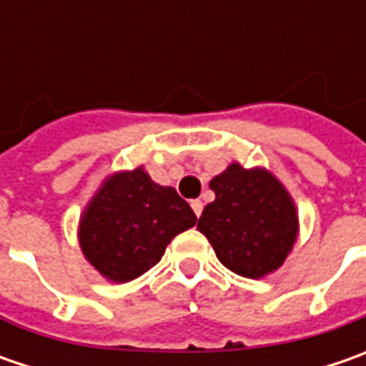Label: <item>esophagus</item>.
I'll return each instance as SVG.
<instances>
[{"mask_svg":"<svg viewBox=\"0 0 366 366\" xmlns=\"http://www.w3.org/2000/svg\"><path fill=\"white\" fill-rule=\"evenodd\" d=\"M191 207H193L195 216L199 218V216H202V212H204V202H199V199H193V202H191Z\"/></svg>","mask_w":366,"mask_h":366,"instance_id":"esophagus-1","label":"esophagus"}]
</instances>
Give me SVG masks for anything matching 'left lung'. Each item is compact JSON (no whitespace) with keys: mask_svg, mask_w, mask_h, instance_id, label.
Listing matches in <instances>:
<instances>
[{"mask_svg":"<svg viewBox=\"0 0 366 366\" xmlns=\"http://www.w3.org/2000/svg\"><path fill=\"white\" fill-rule=\"evenodd\" d=\"M216 199L205 205L197 230L232 273L260 279L277 271L295 244L300 222L287 189L264 169L232 162L209 181Z\"/></svg>","mask_w":366,"mask_h":366,"instance_id":"left-lung-1","label":"left lung"}]
</instances>
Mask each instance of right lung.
<instances>
[{
  "instance_id": "obj_1",
  "label": "right lung",
  "mask_w": 366,
  "mask_h": 366,
  "mask_svg": "<svg viewBox=\"0 0 366 366\" xmlns=\"http://www.w3.org/2000/svg\"><path fill=\"white\" fill-rule=\"evenodd\" d=\"M197 216L173 187L154 183L142 167L107 177L79 222L85 259L114 283L152 269Z\"/></svg>"
}]
</instances>
